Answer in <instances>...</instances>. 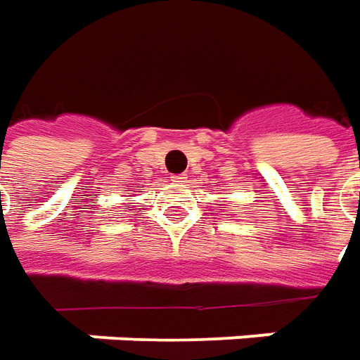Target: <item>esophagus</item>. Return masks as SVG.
Segmentation results:
<instances>
[{
	"instance_id": "34e87169",
	"label": "esophagus",
	"mask_w": 360,
	"mask_h": 360,
	"mask_svg": "<svg viewBox=\"0 0 360 360\" xmlns=\"http://www.w3.org/2000/svg\"><path fill=\"white\" fill-rule=\"evenodd\" d=\"M186 180H188V176H186V174L172 176V182H176V184H184Z\"/></svg>"
}]
</instances>
